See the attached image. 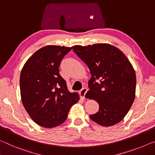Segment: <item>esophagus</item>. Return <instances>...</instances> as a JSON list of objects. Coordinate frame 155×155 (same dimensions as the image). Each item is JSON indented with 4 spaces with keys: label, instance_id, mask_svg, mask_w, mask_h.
<instances>
[{
    "label": "esophagus",
    "instance_id": "34e87169",
    "mask_svg": "<svg viewBox=\"0 0 155 155\" xmlns=\"http://www.w3.org/2000/svg\"><path fill=\"white\" fill-rule=\"evenodd\" d=\"M87 88H83L82 90H81L80 91V96H81V97L82 98H84V97H85V94L86 93H87Z\"/></svg>",
    "mask_w": 155,
    "mask_h": 155
}]
</instances>
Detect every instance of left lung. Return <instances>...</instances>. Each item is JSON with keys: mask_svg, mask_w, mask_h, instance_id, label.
<instances>
[{"mask_svg": "<svg viewBox=\"0 0 155 155\" xmlns=\"http://www.w3.org/2000/svg\"><path fill=\"white\" fill-rule=\"evenodd\" d=\"M73 50L92 75L85 97L95 100L100 109L90 118L106 127L119 123L135 100L136 75L133 65L120 49L107 43L75 45Z\"/></svg>", "mask_w": 155, "mask_h": 155, "instance_id": "1", "label": "left lung"}]
</instances>
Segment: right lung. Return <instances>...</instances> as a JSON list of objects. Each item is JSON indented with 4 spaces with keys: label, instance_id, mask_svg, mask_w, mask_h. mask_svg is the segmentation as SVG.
<instances>
[{
    "label": "right lung",
    "instance_id": "obj_1",
    "mask_svg": "<svg viewBox=\"0 0 155 155\" xmlns=\"http://www.w3.org/2000/svg\"><path fill=\"white\" fill-rule=\"evenodd\" d=\"M71 47L47 45L25 62L20 77L21 100L32 120L44 128L64 123L71 106L80 100L71 93L59 73V66Z\"/></svg>",
    "mask_w": 155,
    "mask_h": 155
}]
</instances>
